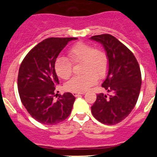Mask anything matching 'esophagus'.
Wrapping results in <instances>:
<instances>
[{
    "label": "esophagus",
    "mask_w": 157,
    "mask_h": 157,
    "mask_svg": "<svg viewBox=\"0 0 157 157\" xmlns=\"http://www.w3.org/2000/svg\"><path fill=\"white\" fill-rule=\"evenodd\" d=\"M84 94V93H73V95H74L75 97H77V96H80V95Z\"/></svg>",
    "instance_id": "1"
}]
</instances>
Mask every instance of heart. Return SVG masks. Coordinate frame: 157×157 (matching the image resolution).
<instances>
[{"label":"heart","instance_id":"obj_1","mask_svg":"<svg viewBox=\"0 0 157 157\" xmlns=\"http://www.w3.org/2000/svg\"><path fill=\"white\" fill-rule=\"evenodd\" d=\"M69 60L64 57L56 58L54 64L57 75L64 80L73 74V64L82 63V76L75 77L67 82L65 89L73 93H83L103 78L109 70V57L106 52L85 42H77L68 49Z\"/></svg>","mask_w":157,"mask_h":157}]
</instances>
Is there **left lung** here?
<instances>
[{"label":"left lung","mask_w":157,"mask_h":157,"mask_svg":"<svg viewBox=\"0 0 157 157\" xmlns=\"http://www.w3.org/2000/svg\"><path fill=\"white\" fill-rule=\"evenodd\" d=\"M103 45L109 57V71L102 86L112 95L100 93L91 112L101 123L113 125L121 122L134 108L141 86L140 66L134 54L109 34L90 38Z\"/></svg>","instance_id":"obj_1"}]
</instances>
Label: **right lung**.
<instances>
[{
	"label": "right lung",
	"mask_w": 157,
	"mask_h": 157,
	"mask_svg": "<svg viewBox=\"0 0 157 157\" xmlns=\"http://www.w3.org/2000/svg\"><path fill=\"white\" fill-rule=\"evenodd\" d=\"M77 38H48L29 51L20 64L17 86L20 99L29 115L43 124L52 125L71 114L75 97L71 93L53 100L59 84L55 61L68 42Z\"/></svg>",
	"instance_id": "add662e5"
}]
</instances>
